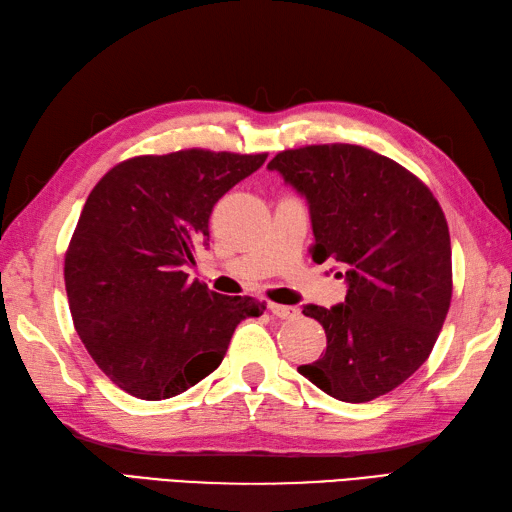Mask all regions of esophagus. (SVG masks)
Listing matches in <instances>:
<instances>
[{"instance_id":"obj_1","label":"esophagus","mask_w":512,"mask_h":512,"mask_svg":"<svg viewBox=\"0 0 512 512\" xmlns=\"http://www.w3.org/2000/svg\"><path fill=\"white\" fill-rule=\"evenodd\" d=\"M269 310H271V315L273 317H278V319H295L297 315H299V308H295V306H282V304H269Z\"/></svg>"}]
</instances>
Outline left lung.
<instances>
[{
	"instance_id": "8db88e82",
	"label": "left lung",
	"mask_w": 512,
	"mask_h": 512,
	"mask_svg": "<svg viewBox=\"0 0 512 512\" xmlns=\"http://www.w3.org/2000/svg\"><path fill=\"white\" fill-rule=\"evenodd\" d=\"M267 167L306 197L310 256L341 265L347 282L343 304L304 306L326 330L328 347L297 371L341 402L376 400L426 363L450 310L443 210L417 176L360 145L286 149Z\"/></svg>"
}]
</instances>
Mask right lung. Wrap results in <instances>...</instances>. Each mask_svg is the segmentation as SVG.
I'll return each instance as SVG.
<instances>
[{"instance_id":"add662e5","label":"right lung","mask_w":512,"mask_h":512,"mask_svg":"<svg viewBox=\"0 0 512 512\" xmlns=\"http://www.w3.org/2000/svg\"><path fill=\"white\" fill-rule=\"evenodd\" d=\"M267 154L182 149L119 162L95 184L65 254L73 326L119 389L167 400L213 373L234 328L267 308L189 280L213 206Z\"/></svg>"}]
</instances>
